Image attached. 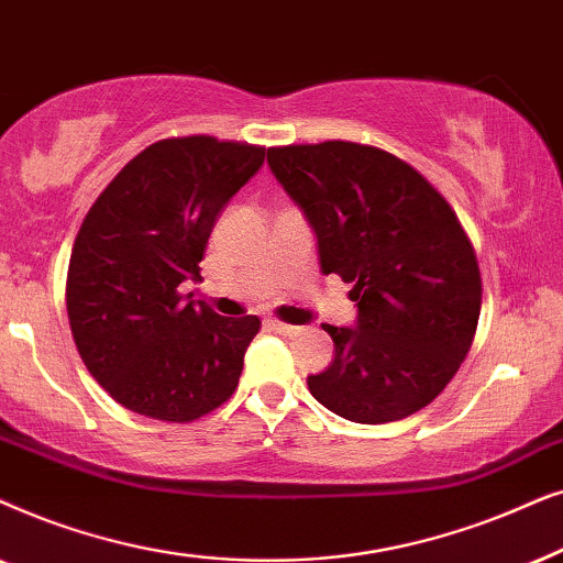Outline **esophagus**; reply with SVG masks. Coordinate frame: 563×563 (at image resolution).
Instances as JSON below:
<instances>
[{"mask_svg":"<svg viewBox=\"0 0 563 563\" xmlns=\"http://www.w3.org/2000/svg\"><path fill=\"white\" fill-rule=\"evenodd\" d=\"M267 327L273 329V332H280L286 336H294L301 332V327H294V324H286V321H277V319H267Z\"/></svg>","mask_w":563,"mask_h":563,"instance_id":"34e87169","label":"esophagus"}]
</instances>
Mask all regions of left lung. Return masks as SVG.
I'll use <instances>...</instances> for the list:
<instances>
[{
    "mask_svg": "<svg viewBox=\"0 0 563 563\" xmlns=\"http://www.w3.org/2000/svg\"><path fill=\"white\" fill-rule=\"evenodd\" d=\"M317 234L321 273L352 283L355 327L324 324L334 360L309 391L350 422H396L459 373L482 313V275L459 216L384 148L321 141L267 148Z\"/></svg>",
    "mask_w": 563,
    "mask_h": 563,
    "instance_id": "1",
    "label": "left lung"
}]
</instances>
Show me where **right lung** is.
Listing matches in <instances>:
<instances>
[{
    "label": "right lung",
    "instance_id": "right-lung-1",
    "mask_svg": "<svg viewBox=\"0 0 563 563\" xmlns=\"http://www.w3.org/2000/svg\"><path fill=\"white\" fill-rule=\"evenodd\" d=\"M265 162V146L162 139L125 164L81 221L66 311L87 371L118 404L192 422L236 391L257 317H219L183 296L221 208Z\"/></svg>",
    "mask_w": 563,
    "mask_h": 563
}]
</instances>
